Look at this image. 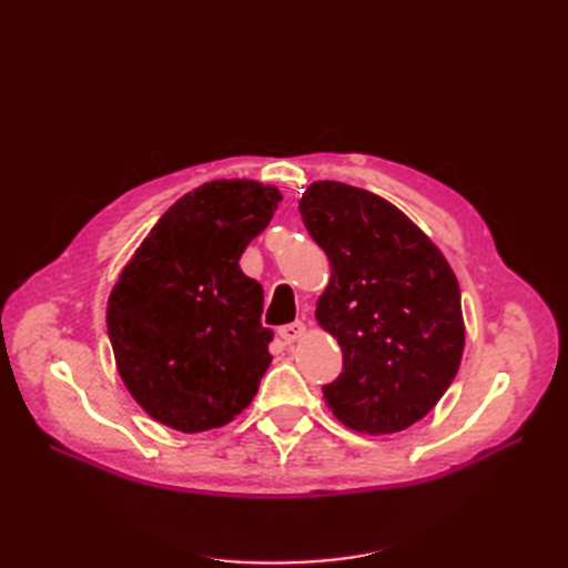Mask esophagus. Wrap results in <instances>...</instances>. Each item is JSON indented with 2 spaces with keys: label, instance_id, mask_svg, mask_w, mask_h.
I'll list each match as a JSON object with an SVG mask.
<instances>
[{
  "label": "esophagus",
  "instance_id": "34e87169",
  "mask_svg": "<svg viewBox=\"0 0 568 568\" xmlns=\"http://www.w3.org/2000/svg\"><path fill=\"white\" fill-rule=\"evenodd\" d=\"M280 336L284 338L286 346H294L296 341H301L305 336V324L303 322H294V324H286L280 329Z\"/></svg>",
  "mask_w": 568,
  "mask_h": 568
}]
</instances>
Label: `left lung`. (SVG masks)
Instances as JSON below:
<instances>
[{"mask_svg":"<svg viewBox=\"0 0 568 568\" xmlns=\"http://www.w3.org/2000/svg\"><path fill=\"white\" fill-rule=\"evenodd\" d=\"M298 211L332 270L315 317L343 353L324 403L353 432H405L436 407L462 363L455 272L415 222L365 189L320 180Z\"/></svg>","mask_w":568,"mask_h":568,"instance_id":"left-lung-1","label":"left lung"}]
</instances>
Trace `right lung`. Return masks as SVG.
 I'll return each instance as SVG.
<instances>
[{
  "label": "right lung",
  "instance_id": "add662e5",
  "mask_svg": "<svg viewBox=\"0 0 568 568\" xmlns=\"http://www.w3.org/2000/svg\"><path fill=\"white\" fill-rule=\"evenodd\" d=\"M282 192L213 180L184 194L118 274L106 305L115 369L151 419L211 432L246 409L272 363L263 286L239 257L277 211Z\"/></svg>",
  "mask_w": 568,
  "mask_h": 568
}]
</instances>
